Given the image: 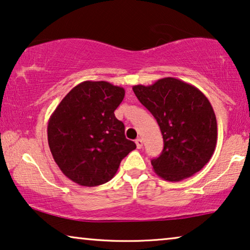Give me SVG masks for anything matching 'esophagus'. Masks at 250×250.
<instances>
[{
    "mask_svg": "<svg viewBox=\"0 0 250 250\" xmlns=\"http://www.w3.org/2000/svg\"><path fill=\"white\" fill-rule=\"evenodd\" d=\"M135 144H136V147L137 149H142V146H143V141H142V139H136L135 140Z\"/></svg>",
    "mask_w": 250,
    "mask_h": 250,
    "instance_id": "esophagus-1",
    "label": "esophagus"
}]
</instances>
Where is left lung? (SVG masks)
I'll list each match as a JSON object with an SVG mask.
<instances>
[{"label": "left lung", "mask_w": 250, "mask_h": 250, "mask_svg": "<svg viewBox=\"0 0 250 250\" xmlns=\"http://www.w3.org/2000/svg\"><path fill=\"white\" fill-rule=\"evenodd\" d=\"M133 91L157 119L164 137L160 157L151 161L154 172L168 182H180L200 171L218 140L214 110L204 93L176 78L133 85Z\"/></svg>", "instance_id": "8db88e82"}]
</instances>
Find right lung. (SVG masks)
Segmentation results:
<instances>
[{"label":"right lung","mask_w":250,"mask_h":250,"mask_svg":"<svg viewBox=\"0 0 250 250\" xmlns=\"http://www.w3.org/2000/svg\"><path fill=\"white\" fill-rule=\"evenodd\" d=\"M125 90L106 81H84L61 101L47 126L52 155L65 176L81 186L109 182L121 161L135 150L114 111Z\"/></svg>","instance_id":"add662e5"}]
</instances>
